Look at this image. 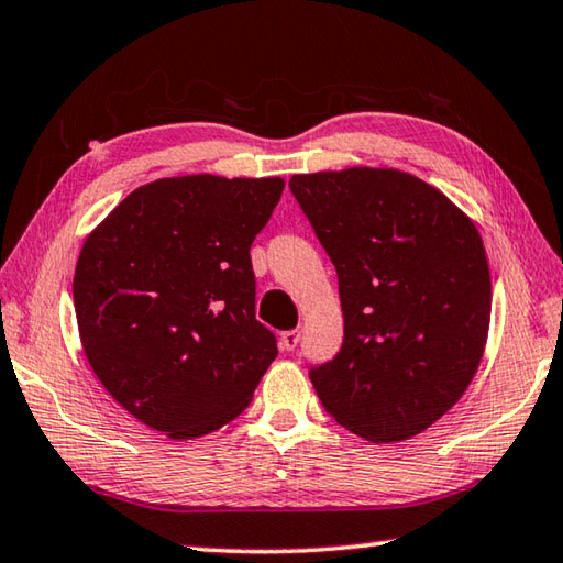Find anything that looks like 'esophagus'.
<instances>
[{"mask_svg": "<svg viewBox=\"0 0 563 563\" xmlns=\"http://www.w3.org/2000/svg\"><path fill=\"white\" fill-rule=\"evenodd\" d=\"M280 344H283L285 351H295L297 344H300V332H297V329H290V332H283Z\"/></svg>", "mask_w": 563, "mask_h": 563, "instance_id": "obj_1", "label": "esophagus"}]
</instances>
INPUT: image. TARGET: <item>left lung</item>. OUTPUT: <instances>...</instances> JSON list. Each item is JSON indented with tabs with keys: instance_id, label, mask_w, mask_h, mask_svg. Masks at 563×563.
Returning <instances> with one entry per match:
<instances>
[{
	"instance_id": "8db88e82",
	"label": "left lung",
	"mask_w": 563,
	"mask_h": 563,
	"mask_svg": "<svg viewBox=\"0 0 563 563\" xmlns=\"http://www.w3.org/2000/svg\"><path fill=\"white\" fill-rule=\"evenodd\" d=\"M290 190L334 263L344 310L339 354L310 368L317 398L376 444L424 432L464 395L488 339L478 229L400 170L292 175Z\"/></svg>"
}]
</instances>
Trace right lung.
<instances>
[{
  "label": "right lung",
  "mask_w": 563,
  "mask_h": 563,
  "mask_svg": "<svg viewBox=\"0 0 563 563\" xmlns=\"http://www.w3.org/2000/svg\"><path fill=\"white\" fill-rule=\"evenodd\" d=\"M280 178H163L131 192L80 251L73 300L107 393L156 432L192 439L246 410L278 356L256 319L251 244Z\"/></svg>",
  "instance_id": "add662e5"
}]
</instances>
